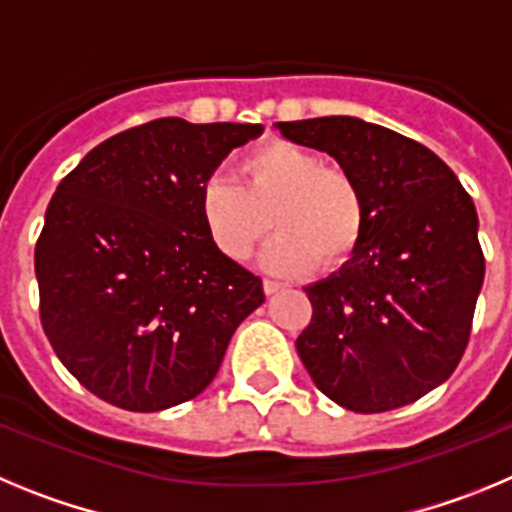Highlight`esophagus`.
<instances>
[{"instance_id":"esophagus-1","label":"esophagus","mask_w":512,"mask_h":512,"mask_svg":"<svg viewBox=\"0 0 512 512\" xmlns=\"http://www.w3.org/2000/svg\"><path fill=\"white\" fill-rule=\"evenodd\" d=\"M282 289H284V284L277 282V279H269V277L264 279V292H266V295H277V292H282Z\"/></svg>"}]
</instances>
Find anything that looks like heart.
Listing matches in <instances>:
<instances>
[{
  "mask_svg": "<svg viewBox=\"0 0 512 512\" xmlns=\"http://www.w3.org/2000/svg\"><path fill=\"white\" fill-rule=\"evenodd\" d=\"M200 215L217 251L233 261L248 259L274 225L279 233L264 264L282 274H300L318 259L325 266L343 264L366 225L364 194L354 176L282 138L243 153L238 182L210 179Z\"/></svg>",
  "mask_w": 512,
  "mask_h": 512,
  "instance_id": "obj_1",
  "label": "heart"
}]
</instances>
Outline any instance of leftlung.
<instances>
[{
    "instance_id": "8db88e82",
    "label": "left lung",
    "mask_w": 512,
    "mask_h": 512,
    "mask_svg": "<svg viewBox=\"0 0 512 512\" xmlns=\"http://www.w3.org/2000/svg\"><path fill=\"white\" fill-rule=\"evenodd\" d=\"M359 182L366 225L354 259L305 287L297 354L318 390L354 413L420 400L459 366L485 282L477 210L454 171L418 140L359 117L277 122Z\"/></svg>"
}]
</instances>
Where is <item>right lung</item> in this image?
<instances>
[{"label": "right lung", "instance_id": "add662e5", "mask_svg": "<svg viewBox=\"0 0 512 512\" xmlns=\"http://www.w3.org/2000/svg\"><path fill=\"white\" fill-rule=\"evenodd\" d=\"M261 125L161 117L81 158L35 243L40 323L99 400L156 413L200 395L235 328L264 302L200 215L212 171Z\"/></svg>", "mask_w": 512, "mask_h": 512}]
</instances>
